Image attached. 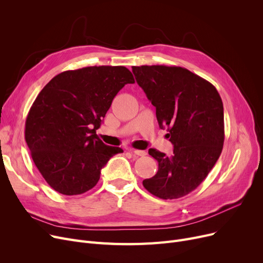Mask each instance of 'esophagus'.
<instances>
[{"instance_id": "esophagus-1", "label": "esophagus", "mask_w": 263, "mask_h": 263, "mask_svg": "<svg viewBox=\"0 0 263 263\" xmlns=\"http://www.w3.org/2000/svg\"><path fill=\"white\" fill-rule=\"evenodd\" d=\"M129 151H131L132 154L136 155V156H140V157H144L147 155V151L146 150H139V149H129Z\"/></svg>"}]
</instances>
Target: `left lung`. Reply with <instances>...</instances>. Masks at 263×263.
<instances>
[{
  "label": "left lung",
  "instance_id": "1",
  "mask_svg": "<svg viewBox=\"0 0 263 263\" xmlns=\"http://www.w3.org/2000/svg\"><path fill=\"white\" fill-rule=\"evenodd\" d=\"M137 84L156 106L160 128L167 129L174 154L151 148L158 173L143 181L161 199H177L194 191L208 176L222 153L224 107L210 82L177 66H133Z\"/></svg>",
  "mask_w": 263,
  "mask_h": 263
}]
</instances>
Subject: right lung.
Returning a JSON list of instances; mask_svg holds the SVG:
<instances>
[{
  "mask_svg": "<svg viewBox=\"0 0 263 263\" xmlns=\"http://www.w3.org/2000/svg\"><path fill=\"white\" fill-rule=\"evenodd\" d=\"M135 81L123 66H91L55 76L41 89L25 120V141L47 183L80 195L99 181L119 147L96 134L118 91Z\"/></svg>",
  "mask_w": 263,
  "mask_h": 263,
  "instance_id": "obj_1",
  "label": "right lung"
}]
</instances>
